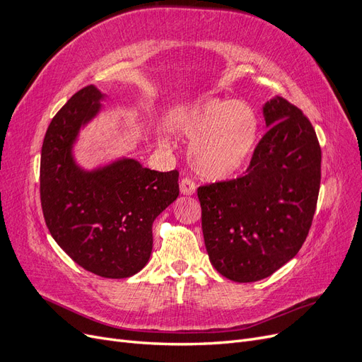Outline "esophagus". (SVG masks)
<instances>
[{
  "label": "esophagus",
  "instance_id": "esophagus-1",
  "mask_svg": "<svg viewBox=\"0 0 362 362\" xmlns=\"http://www.w3.org/2000/svg\"><path fill=\"white\" fill-rule=\"evenodd\" d=\"M180 192L181 194L192 196L196 192V184L190 178H182L180 182Z\"/></svg>",
  "mask_w": 362,
  "mask_h": 362
}]
</instances>
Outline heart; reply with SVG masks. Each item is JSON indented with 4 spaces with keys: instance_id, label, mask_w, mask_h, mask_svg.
Listing matches in <instances>:
<instances>
[{
    "instance_id": "1",
    "label": "heart",
    "mask_w": 362,
    "mask_h": 362,
    "mask_svg": "<svg viewBox=\"0 0 362 362\" xmlns=\"http://www.w3.org/2000/svg\"><path fill=\"white\" fill-rule=\"evenodd\" d=\"M177 129L192 137L189 158L199 177L221 181L247 166L257 148L259 119L245 101L205 98L184 107L175 119Z\"/></svg>"
}]
</instances>
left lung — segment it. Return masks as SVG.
Returning <instances> with one entry per match:
<instances>
[{
	"mask_svg": "<svg viewBox=\"0 0 362 362\" xmlns=\"http://www.w3.org/2000/svg\"><path fill=\"white\" fill-rule=\"evenodd\" d=\"M262 116L267 131L245 177L198 189L208 258L234 282L264 279L296 257L320 190L322 151L310 120L279 96Z\"/></svg>",
	"mask_w": 362,
	"mask_h": 362,
	"instance_id": "8db88e82",
	"label": "left lung"
}]
</instances>
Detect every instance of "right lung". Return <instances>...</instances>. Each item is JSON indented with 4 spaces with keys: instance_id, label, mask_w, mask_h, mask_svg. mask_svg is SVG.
Listing matches in <instances>:
<instances>
[{
    "instance_id": "right-lung-1",
    "label": "right lung",
    "mask_w": 362,
    "mask_h": 362,
    "mask_svg": "<svg viewBox=\"0 0 362 362\" xmlns=\"http://www.w3.org/2000/svg\"><path fill=\"white\" fill-rule=\"evenodd\" d=\"M105 98L87 86L52 117L42 145L40 202L52 238L76 264L124 279L148 264L152 223L180 194L178 170H151L128 157L80 166L74 148Z\"/></svg>"
}]
</instances>
